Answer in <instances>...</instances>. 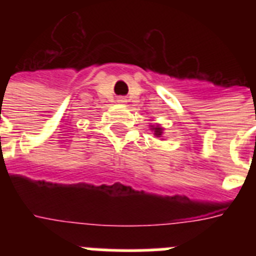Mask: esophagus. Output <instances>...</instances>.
Wrapping results in <instances>:
<instances>
[{"label": "esophagus", "instance_id": "esophagus-1", "mask_svg": "<svg viewBox=\"0 0 256 256\" xmlns=\"http://www.w3.org/2000/svg\"><path fill=\"white\" fill-rule=\"evenodd\" d=\"M116 102H118V104H124V102H126V100L120 96V98H118V100H116Z\"/></svg>", "mask_w": 256, "mask_h": 256}]
</instances>
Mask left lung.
Instances as JSON below:
<instances>
[{
	"label": "left lung",
	"mask_w": 256,
	"mask_h": 256,
	"mask_svg": "<svg viewBox=\"0 0 256 256\" xmlns=\"http://www.w3.org/2000/svg\"><path fill=\"white\" fill-rule=\"evenodd\" d=\"M152 130H154V136H158V138H160V136H162V134H164V128H160V124H156V126H152Z\"/></svg>",
	"instance_id": "1"
}]
</instances>
